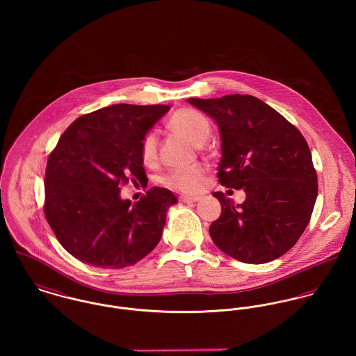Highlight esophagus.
<instances>
[{
    "label": "esophagus",
    "instance_id": "obj_1",
    "mask_svg": "<svg viewBox=\"0 0 356 356\" xmlns=\"http://www.w3.org/2000/svg\"><path fill=\"white\" fill-rule=\"evenodd\" d=\"M199 200H200L199 196H186V195L179 196V202H181V203H196V202H199Z\"/></svg>",
    "mask_w": 356,
    "mask_h": 356
}]
</instances>
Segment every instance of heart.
Masks as SVG:
<instances>
[{"mask_svg":"<svg viewBox=\"0 0 356 356\" xmlns=\"http://www.w3.org/2000/svg\"><path fill=\"white\" fill-rule=\"evenodd\" d=\"M168 126L175 134L184 137L195 147H202L211 133L207 118L192 108H182L174 112L168 120ZM141 159L145 164H152L157 159V136L153 131L145 134L141 141ZM203 177V167L196 165L188 170L170 171L164 175L163 184L172 191L193 193L199 189Z\"/></svg>","mask_w":356,"mask_h":356,"instance_id":"heart-1","label":"heart"}]
</instances>
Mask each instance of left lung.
Returning <instances> with one entry per match:
<instances>
[{
	"label": "left lung",
	"mask_w": 356,
	"mask_h": 356,
	"mask_svg": "<svg viewBox=\"0 0 356 356\" xmlns=\"http://www.w3.org/2000/svg\"><path fill=\"white\" fill-rule=\"evenodd\" d=\"M219 129L218 178L244 189L245 202L222 207L209 236L226 254L251 264L286 254L303 234L318 196V179L302 133L266 102L248 95L188 99Z\"/></svg>",
	"instance_id": "1"
}]
</instances>
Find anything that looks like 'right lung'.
<instances>
[{"instance_id":"obj_1","label":"right lung","mask_w":356,"mask_h":356,"mask_svg":"<svg viewBox=\"0 0 356 356\" xmlns=\"http://www.w3.org/2000/svg\"><path fill=\"white\" fill-rule=\"evenodd\" d=\"M168 105L115 104L78 118L49 154L45 216L63 248L102 268L133 266L159 244L174 193L154 186L137 203L120 185L147 179L141 141Z\"/></svg>"}]
</instances>
